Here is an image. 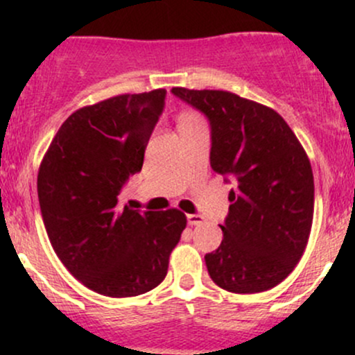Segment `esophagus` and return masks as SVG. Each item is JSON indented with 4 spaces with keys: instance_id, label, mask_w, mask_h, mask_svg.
I'll list each match as a JSON object with an SVG mask.
<instances>
[{
    "instance_id": "esophagus-1",
    "label": "esophagus",
    "mask_w": 355,
    "mask_h": 355,
    "mask_svg": "<svg viewBox=\"0 0 355 355\" xmlns=\"http://www.w3.org/2000/svg\"><path fill=\"white\" fill-rule=\"evenodd\" d=\"M187 223L191 227H198V225L204 223V218L200 214H187Z\"/></svg>"
}]
</instances>
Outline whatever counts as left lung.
<instances>
[{"mask_svg":"<svg viewBox=\"0 0 355 355\" xmlns=\"http://www.w3.org/2000/svg\"><path fill=\"white\" fill-rule=\"evenodd\" d=\"M211 125V168L234 178L223 241L206 254L218 287L256 293L284 282L302 257L314 214L309 157L275 110L228 91L173 87Z\"/></svg>","mask_w":355,"mask_h":355,"instance_id":"obj_1","label":"left lung"}]
</instances>
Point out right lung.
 Returning a JSON list of instances; mask_svg holds the SVG:
<instances>
[{"label": "right lung", "mask_w": 355, "mask_h": 355, "mask_svg": "<svg viewBox=\"0 0 355 355\" xmlns=\"http://www.w3.org/2000/svg\"><path fill=\"white\" fill-rule=\"evenodd\" d=\"M164 96L156 89L77 110L39 166L49 242L67 270L101 295L135 297L157 287L187 225L178 209L139 213L118 206L125 182L141 171Z\"/></svg>", "instance_id": "1"}]
</instances>
